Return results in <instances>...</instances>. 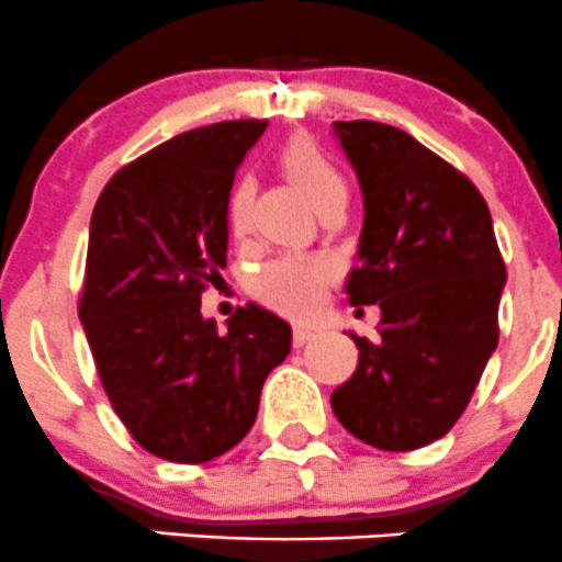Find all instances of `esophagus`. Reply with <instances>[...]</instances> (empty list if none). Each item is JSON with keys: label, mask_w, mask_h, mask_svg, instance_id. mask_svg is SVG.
I'll use <instances>...</instances> for the list:
<instances>
[{"label": "esophagus", "mask_w": 562, "mask_h": 562, "mask_svg": "<svg viewBox=\"0 0 562 562\" xmlns=\"http://www.w3.org/2000/svg\"><path fill=\"white\" fill-rule=\"evenodd\" d=\"M313 337H315L313 328H307V326L293 328V345H296V348H304V345H307Z\"/></svg>", "instance_id": "34e87169"}]
</instances>
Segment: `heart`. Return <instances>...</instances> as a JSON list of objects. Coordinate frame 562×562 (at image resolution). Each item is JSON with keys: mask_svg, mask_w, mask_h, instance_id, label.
<instances>
[{"mask_svg": "<svg viewBox=\"0 0 562 562\" xmlns=\"http://www.w3.org/2000/svg\"><path fill=\"white\" fill-rule=\"evenodd\" d=\"M282 168L291 176L293 184L302 187L304 195L317 203L337 187H345L342 176L326 160L321 149L310 138H293L280 155ZM255 184L249 176H239L228 192L225 217L231 234L245 236L249 231V212H252ZM337 277V260L328 255H280L260 266L252 277L255 296L263 299L269 307L293 317H307L321 310L328 285Z\"/></svg>", "mask_w": 562, "mask_h": 562, "instance_id": "obj_1", "label": "heart"}]
</instances>
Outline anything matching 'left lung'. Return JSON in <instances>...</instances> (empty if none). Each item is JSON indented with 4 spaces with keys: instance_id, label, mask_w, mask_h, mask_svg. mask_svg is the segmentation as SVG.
I'll list each match as a JSON object with an SVG mask.
<instances>
[{
    "instance_id": "left-lung-1",
    "label": "left lung",
    "mask_w": 562,
    "mask_h": 562,
    "mask_svg": "<svg viewBox=\"0 0 562 562\" xmlns=\"http://www.w3.org/2000/svg\"><path fill=\"white\" fill-rule=\"evenodd\" d=\"M364 198L353 307L378 304V337H356L359 367L334 389L350 435L383 451L443 438L497 348L506 266L473 181L391 124L334 122Z\"/></svg>"
}]
</instances>
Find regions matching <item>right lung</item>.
I'll use <instances>...</instances> for the list:
<instances>
[{
  "mask_svg": "<svg viewBox=\"0 0 562 562\" xmlns=\"http://www.w3.org/2000/svg\"><path fill=\"white\" fill-rule=\"evenodd\" d=\"M266 124L217 122L155 146L108 181L89 223L78 317L116 416L171 462L234 449L291 353V326L258 304L228 334L201 315L203 288L225 269L236 168Z\"/></svg>",
  "mask_w": 562,
  "mask_h": 562,
  "instance_id": "right-lung-1",
  "label": "right lung"
}]
</instances>
